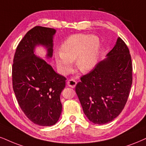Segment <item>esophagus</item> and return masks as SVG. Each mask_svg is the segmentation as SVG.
Wrapping results in <instances>:
<instances>
[{"mask_svg": "<svg viewBox=\"0 0 146 146\" xmlns=\"http://www.w3.org/2000/svg\"><path fill=\"white\" fill-rule=\"evenodd\" d=\"M67 84L70 87L74 88L76 85V80H74V79H70V80L67 82Z\"/></svg>", "mask_w": 146, "mask_h": 146, "instance_id": "obj_1", "label": "esophagus"}]
</instances>
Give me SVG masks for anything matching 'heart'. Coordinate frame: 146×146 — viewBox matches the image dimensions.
<instances>
[{
    "instance_id": "b5f03b06",
    "label": "heart",
    "mask_w": 146,
    "mask_h": 146,
    "mask_svg": "<svg viewBox=\"0 0 146 146\" xmlns=\"http://www.w3.org/2000/svg\"><path fill=\"white\" fill-rule=\"evenodd\" d=\"M100 40L98 36L86 34L70 36L63 43L61 51L55 54V62L63 74L72 71L73 62L82 72L93 70L100 57Z\"/></svg>"
}]
</instances>
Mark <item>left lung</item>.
Masks as SVG:
<instances>
[{
	"label": "left lung",
	"mask_w": 146,
	"mask_h": 146,
	"mask_svg": "<svg viewBox=\"0 0 146 146\" xmlns=\"http://www.w3.org/2000/svg\"><path fill=\"white\" fill-rule=\"evenodd\" d=\"M132 80L129 50L118 37L106 58L82 76L76 86L88 119L96 125H104L116 118L127 103Z\"/></svg>",
	"instance_id": "left-lung-1"
}]
</instances>
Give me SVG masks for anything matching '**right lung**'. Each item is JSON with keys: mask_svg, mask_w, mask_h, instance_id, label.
<instances>
[{"mask_svg": "<svg viewBox=\"0 0 146 146\" xmlns=\"http://www.w3.org/2000/svg\"><path fill=\"white\" fill-rule=\"evenodd\" d=\"M55 33L53 28H33L19 43L13 59V88L18 104L26 116L40 126L55 125L62 110L60 95L66 78L35 55L36 47L42 46L46 58H51Z\"/></svg>", "mask_w": 146, "mask_h": 146, "instance_id": "1", "label": "right lung"}]
</instances>
